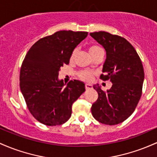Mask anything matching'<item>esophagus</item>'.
<instances>
[{
  "label": "esophagus",
  "instance_id": "esophagus-1",
  "mask_svg": "<svg viewBox=\"0 0 157 157\" xmlns=\"http://www.w3.org/2000/svg\"><path fill=\"white\" fill-rule=\"evenodd\" d=\"M85 88H86V89H92V86L91 85V84H86Z\"/></svg>",
  "mask_w": 157,
  "mask_h": 157
}]
</instances>
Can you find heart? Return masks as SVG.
<instances>
[{"instance_id":"obj_1","label":"heart","mask_w":157,"mask_h":157,"mask_svg":"<svg viewBox=\"0 0 157 157\" xmlns=\"http://www.w3.org/2000/svg\"><path fill=\"white\" fill-rule=\"evenodd\" d=\"M101 50H102V48L100 47V46L97 45V44H93V45L89 46V53H90V54L92 55V56H94V55H95L96 53L99 52V51H101ZM76 53H77V51H76V50H74V51H72L71 54V56H70V59L71 60V61L75 59ZM94 72L92 71H89V70H81V71H79L77 72V77H78V78L80 79V80H82V81H86V82L91 81L92 79L93 78V77H94Z\"/></svg>"}]
</instances>
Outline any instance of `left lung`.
<instances>
[{"instance_id":"1","label":"left lung","mask_w":157,"mask_h":157,"mask_svg":"<svg viewBox=\"0 0 157 157\" xmlns=\"http://www.w3.org/2000/svg\"><path fill=\"white\" fill-rule=\"evenodd\" d=\"M90 36L106 50L101 79L110 80L109 90L98 86V94L92 104L93 117L101 123L115 125L124 121L133 113L142 94L144 73L140 57L133 46L124 38L104 31L91 33Z\"/></svg>"}]
</instances>
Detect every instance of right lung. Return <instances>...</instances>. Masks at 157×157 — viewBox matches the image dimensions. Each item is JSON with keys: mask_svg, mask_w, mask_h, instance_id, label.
<instances>
[{"mask_svg": "<svg viewBox=\"0 0 157 157\" xmlns=\"http://www.w3.org/2000/svg\"><path fill=\"white\" fill-rule=\"evenodd\" d=\"M87 36L82 31H58L38 40L26 54L20 70V89L31 115L43 124L65 123L71 115L73 103L85 92L82 82L71 80L64 86L58 75Z\"/></svg>", "mask_w": 157, "mask_h": 157, "instance_id": "right-lung-1", "label": "right lung"}]
</instances>
